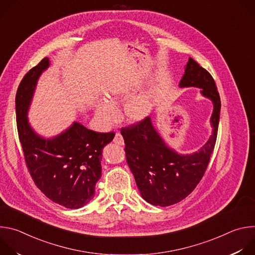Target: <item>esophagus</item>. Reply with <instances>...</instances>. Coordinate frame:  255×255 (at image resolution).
<instances>
[{"mask_svg":"<svg viewBox=\"0 0 255 255\" xmlns=\"http://www.w3.org/2000/svg\"><path fill=\"white\" fill-rule=\"evenodd\" d=\"M114 143L118 144V145H123L124 144V139H123V136L120 134V133H116L115 137H114Z\"/></svg>","mask_w":255,"mask_h":255,"instance_id":"1","label":"esophagus"}]
</instances>
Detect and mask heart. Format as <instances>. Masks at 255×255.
Returning <instances> with one entry per match:
<instances>
[{"label":"heart","mask_w":255,"mask_h":255,"mask_svg":"<svg viewBox=\"0 0 255 255\" xmlns=\"http://www.w3.org/2000/svg\"><path fill=\"white\" fill-rule=\"evenodd\" d=\"M154 92L148 91L128 100L124 106V115L129 122L136 123L146 118L153 110ZM125 99V94L120 90L109 91L107 102H99L96 105V114L106 124L113 123L117 118L115 108Z\"/></svg>","instance_id":"heart-1"}]
</instances>
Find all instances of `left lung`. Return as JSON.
<instances>
[{"mask_svg": "<svg viewBox=\"0 0 255 255\" xmlns=\"http://www.w3.org/2000/svg\"><path fill=\"white\" fill-rule=\"evenodd\" d=\"M179 87H197L212 100L213 134L204 146L193 154L181 155L168 148L151 120L121 129L127 163L142 198L154 206L167 207L186 199L198 186L208 167L216 144L220 119L221 100L213 77L193 58H189Z\"/></svg>", "mask_w": 255, "mask_h": 255, "instance_id": "8db88e82", "label": "left lung"}]
</instances>
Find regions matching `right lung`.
<instances>
[{
    "label": "right lung",
    "instance_id": "1",
    "mask_svg": "<svg viewBox=\"0 0 255 255\" xmlns=\"http://www.w3.org/2000/svg\"><path fill=\"white\" fill-rule=\"evenodd\" d=\"M48 65V58H43L27 72L18 87L15 100L18 135L35 185L52 202L79 209L95 196L102 175V149L115 133L96 132L77 122L52 139H44L32 130L27 111L36 83Z\"/></svg>",
    "mask_w": 255,
    "mask_h": 255
}]
</instances>
